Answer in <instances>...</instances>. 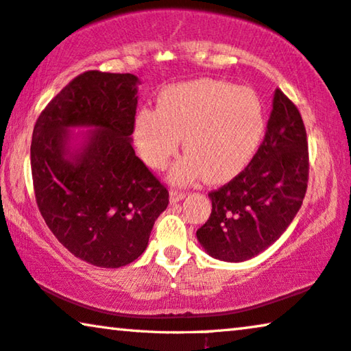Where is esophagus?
<instances>
[{
    "mask_svg": "<svg viewBox=\"0 0 351 351\" xmlns=\"http://www.w3.org/2000/svg\"><path fill=\"white\" fill-rule=\"evenodd\" d=\"M185 196H186L185 191L176 190V188H172V190L169 191V199H171V202H179V201L184 199Z\"/></svg>",
    "mask_w": 351,
    "mask_h": 351,
    "instance_id": "1",
    "label": "esophagus"
}]
</instances>
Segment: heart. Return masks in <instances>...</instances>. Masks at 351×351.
I'll use <instances>...</instances> for the list:
<instances>
[{"label": "heart", "mask_w": 351, "mask_h": 351, "mask_svg": "<svg viewBox=\"0 0 351 351\" xmlns=\"http://www.w3.org/2000/svg\"><path fill=\"white\" fill-rule=\"evenodd\" d=\"M264 125V108L255 91L201 79L172 85L160 95L158 109H142L134 139L142 160L163 169L185 136L190 155L174 167L172 179L191 182L206 176L210 184H223L250 163Z\"/></svg>", "instance_id": "obj_1"}]
</instances>
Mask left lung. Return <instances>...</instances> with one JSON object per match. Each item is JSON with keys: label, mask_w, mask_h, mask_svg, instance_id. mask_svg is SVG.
Wrapping results in <instances>:
<instances>
[{"label": "left lung", "mask_w": 351, "mask_h": 351, "mask_svg": "<svg viewBox=\"0 0 351 351\" xmlns=\"http://www.w3.org/2000/svg\"><path fill=\"white\" fill-rule=\"evenodd\" d=\"M307 149L301 112L277 88L264 139L250 163L209 193L210 217L196 231L209 255L223 261H245L283 234L307 191Z\"/></svg>", "instance_id": "obj_1"}]
</instances>
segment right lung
Masks as SVG:
<instances>
[{
	"label": "right lung",
	"mask_w": 351,
	"mask_h": 351,
	"mask_svg": "<svg viewBox=\"0 0 351 351\" xmlns=\"http://www.w3.org/2000/svg\"><path fill=\"white\" fill-rule=\"evenodd\" d=\"M138 77L85 71L39 114L32 139L36 204L49 230L80 260L99 267L133 263L145 250L169 191L131 145ZM98 132L73 160L65 130Z\"/></svg>",
	"instance_id": "right-lung-1"
}]
</instances>
